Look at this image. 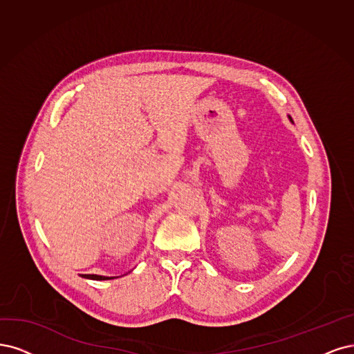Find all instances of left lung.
Listing matches in <instances>:
<instances>
[{
    "instance_id": "left-lung-1",
    "label": "left lung",
    "mask_w": 354,
    "mask_h": 354,
    "mask_svg": "<svg viewBox=\"0 0 354 354\" xmlns=\"http://www.w3.org/2000/svg\"><path fill=\"white\" fill-rule=\"evenodd\" d=\"M290 119H291V118H290Z\"/></svg>"
}]
</instances>
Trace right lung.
<instances>
[{
  "label": "right lung",
  "instance_id": "obj_1",
  "mask_svg": "<svg viewBox=\"0 0 354 354\" xmlns=\"http://www.w3.org/2000/svg\"><path fill=\"white\" fill-rule=\"evenodd\" d=\"M86 279H95V281H104V279H113L109 277H101V275H82Z\"/></svg>",
  "mask_w": 354,
  "mask_h": 354
}]
</instances>
